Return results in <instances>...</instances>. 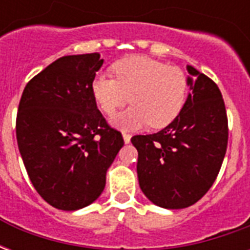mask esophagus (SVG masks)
Segmentation results:
<instances>
[{"mask_svg":"<svg viewBox=\"0 0 250 250\" xmlns=\"http://www.w3.org/2000/svg\"><path fill=\"white\" fill-rule=\"evenodd\" d=\"M123 139H125V143H130L131 135L130 134H127V132H123Z\"/></svg>","mask_w":250,"mask_h":250,"instance_id":"34e87169","label":"esophagus"}]
</instances>
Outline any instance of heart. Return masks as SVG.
<instances>
[{
    "instance_id": "1",
    "label": "heart",
    "mask_w": 250,
    "mask_h": 250,
    "mask_svg": "<svg viewBox=\"0 0 250 250\" xmlns=\"http://www.w3.org/2000/svg\"><path fill=\"white\" fill-rule=\"evenodd\" d=\"M112 72L115 79L96 75L91 88L99 108L107 115H114L130 98V108L112 118V125L122 130H136L147 123L152 128L166 127L186 102L188 80L178 66L132 56L115 62Z\"/></svg>"
}]
</instances>
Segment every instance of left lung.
Wrapping results in <instances>:
<instances>
[{
  "label": "left lung",
  "mask_w": 250,
  "mask_h": 250,
  "mask_svg": "<svg viewBox=\"0 0 250 250\" xmlns=\"http://www.w3.org/2000/svg\"><path fill=\"white\" fill-rule=\"evenodd\" d=\"M191 93L163 130L131 138L138 150V179L152 204L165 209L191 206L208 193L228 147V116L220 88L188 65Z\"/></svg>",
  "instance_id": "left-lung-1"
}]
</instances>
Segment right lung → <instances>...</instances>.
Masks as SVG:
<instances>
[{
    "label": "right lung",
    "instance_id": "1",
    "mask_svg": "<svg viewBox=\"0 0 250 250\" xmlns=\"http://www.w3.org/2000/svg\"><path fill=\"white\" fill-rule=\"evenodd\" d=\"M102 65L99 53L60 57L26 84L20 100V154L37 193L56 209L72 211L96 201L125 145L93 99Z\"/></svg>",
    "mask_w": 250,
    "mask_h": 250
}]
</instances>
